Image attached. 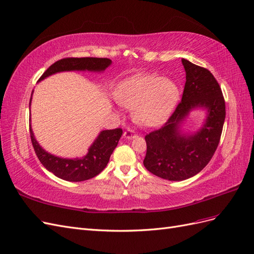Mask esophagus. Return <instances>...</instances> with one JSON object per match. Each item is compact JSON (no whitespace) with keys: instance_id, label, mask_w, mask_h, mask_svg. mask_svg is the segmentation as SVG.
Here are the masks:
<instances>
[{"instance_id":"esophagus-1","label":"esophagus","mask_w":254,"mask_h":254,"mask_svg":"<svg viewBox=\"0 0 254 254\" xmlns=\"http://www.w3.org/2000/svg\"><path fill=\"white\" fill-rule=\"evenodd\" d=\"M135 136H136V133H135L134 130L131 129V128H128L126 131H124V137H125V139L130 140V139H133V137H135Z\"/></svg>"}]
</instances>
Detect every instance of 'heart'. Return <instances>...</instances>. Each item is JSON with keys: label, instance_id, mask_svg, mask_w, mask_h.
I'll list each match as a JSON object with an SVG mask.
<instances>
[{"label": "heart", "instance_id": "obj_1", "mask_svg": "<svg viewBox=\"0 0 254 254\" xmlns=\"http://www.w3.org/2000/svg\"><path fill=\"white\" fill-rule=\"evenodd\" d=\"M174 80L153 74H137L125 79L117 91L118 101L133 110V120L143 127H156L167 120L179 101Z\"/></svg>", "mask_w": 254, "mask_h": 254}]
</instances>
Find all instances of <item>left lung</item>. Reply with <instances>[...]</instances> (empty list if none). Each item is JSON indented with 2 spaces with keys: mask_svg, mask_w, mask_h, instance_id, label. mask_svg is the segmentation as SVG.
Listing matches in <instances>:
<instances>
[{
  "mask_svg": "<svg viewBox=\"0 0 254 254\" xmlns=\"http://www.w3.org/2000/svg\"><path fill=\"white\" fill-rule=\"evenodd\" d=\"M187 74L181 102L165 124L145 135L146 170L160 178L182 181L201 172L210 162L219 140L226 118L225 98L213 74L206 68L182 59ZM207 111L203 127L186 135L181 125L190 111Z\"/></svg>",
  "mask_w": 254,
  "mask_h": 254,
  "instance_id": "obj_1",
  "label": "left lung"
}]
</instances>
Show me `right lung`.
Instances as JSON below:
<instances>
[{
	"instance_id": "1",
	"label": "right lung",
	"mask_w": 254,
	"mask_h": 254,
	"mask_svg": "<svg viewBox=\"0 0 254 254\" xmlns=\"http://www.w3.org/2000/svg\"><path fill=\"white\" fill-rule=\"evenodd\" d=\"M111 64L112 61L108 58H64L53 64L42 74L39 81L53 74L65 71L103 72ZM30 101H32V97H30ZM29 131L35 152L42 165L58 178L72 182L89 180L101 173L108 164L110 156L118 146V143L123 134V130L121 128L103 130L98 134L93 144L90 146L86 156L76 159H64L45 151L35 139L30 125Z\"/></svg>"
}]
</instances>
